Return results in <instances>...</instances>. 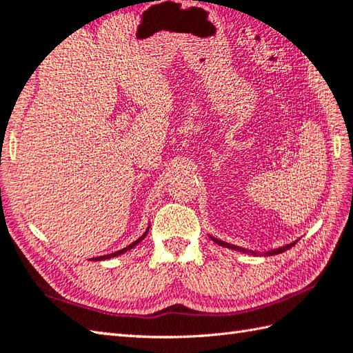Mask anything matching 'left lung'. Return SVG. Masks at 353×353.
<instances>
[{
	"mask_svg": "<svg viewBox=\"0 0 353 353\" xmlns=\"http://www.w3.org/2000/svg\"><path fill=\"white\" fill-rule=\"evenodd\" d=\"M211 239H212L214 243L220 244V245H223V247H228V249H232V250H238V252H243V253H252V254H268V256H270V254H279V253H282V252H285V250H288V249H291V247L297 243V241H294V243H290V244L283 245V247H279V249L270 250V252H265V253H258V252H252V250L243 249V247H238V245H234V244L224 243V241H221V239H216V238H214V236H211Z\"/></svg>",
	"mask_w": 353,
	"mask_h": 353,
	"instance_id": "1",
	"label": "left lung"
}]
</instances>
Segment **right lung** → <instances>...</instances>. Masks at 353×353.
<instances>
[{
	"label": "right lung",
	"mask_w": 353,
	"mask_h": 353,
	"mask_svg": "<svg viewBox=\"0 0 353 353\" xmlns=\"http://www.w3.org/2000/svg\"><path fill=\"white\" fill-rule=\"evenodd\" d=\"M148 234V229L144 232V234H142V236H139L137 241L134 243H132L130 245H127V247H124V249H121V250H118V252H115V253H110V254H104V256H99V258H92L91 261H104V259H110V258H115V256H119V254H123V253H125L127 250H130V249H133L134 245H137L138 243H141L142 239L145 238V235Z\"/></svg>",
	"instance_id": "add662e5"
}]
</instances>
